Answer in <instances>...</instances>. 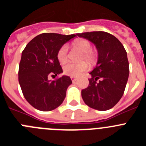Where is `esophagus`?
Instances as JSON below:
<instances>
[{"label":"esophagus","instance_id":"obj_1","mask_svg":"<svg viewBox=\"0 0 146 146\" xmlns=\"http://www.w3.org/2000/svg\"><path fill=\"white\" fill-rule=\"evenodd\" d=\"M71 79H72V82H75L77 80V77H71Z\"/></svg>","mask_w":146,"mask_h":146}]
</instances>
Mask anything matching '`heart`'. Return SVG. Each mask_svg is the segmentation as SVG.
Returning <instances> with one entry per match:
<instances>
[{"label":"heart","instance_id":"obj_1","mask_svg":"<svg viewBox=\"0 0 146 146\" xmlns=\"http://www.w3.org/2000/svg\"><path fill=\"white\" fill-rule=\"evenodd\" d=\"M73 46L79 48L83 52L82 59L85 58L88 61L93 64L96 59V54L91 51L92 46L91 44L86 39H79L73 43ZM68 47L66 45L62 46L59 49L57 54V58L61 64H64L68 58ZM88 64L87 62L82 61L78 64L69 63L64 66V72L66 75L70 77H77L86 72L88 69Z\"/></svg>","mask_w":146,"mask_h":146}]
</instances>
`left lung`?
<instances>
[{
    "label": "left lung",
    "mask_w": 146,
    "mask_h": 146,
    "mask_svg": "<svg viewBox=\"0 0 146 146\" xmlns=\"http://www.w3.org/2000/svg\"><path fill=\"white\" fill-rule=\"evenodd\" d=\"M92 42L97 50L96 67L89 74L91 78L81 95L86 104L97 110L111 109L123 96L128 80L129 68L123 44L113 35L104 31L78 33ZM99 79V82L96 81Z\"/></svg>",
    "instance_id": "8db88e82"
}]
</instances>
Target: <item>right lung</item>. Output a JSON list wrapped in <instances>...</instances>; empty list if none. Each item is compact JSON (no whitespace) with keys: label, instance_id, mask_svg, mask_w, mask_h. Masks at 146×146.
<instances>
[{"label":"right lung","instance_id":"1","mask_svg":"<svg viewBox=\"0 0 146 146\" xmlns=\"http://www.w3.org/2000/svg\"><path fill=\"white\" fill-rule=\"evenodd\" d=\"M77 34L42 33L33 38L22 52L18 72L19 83L25 99L36 109L50 111L64 102L72 80L63 75L52 81L49 77L63 72L57 58L58 52Z\"/></svg>","mask_w":146,"mask_h":146}]
</instances>
